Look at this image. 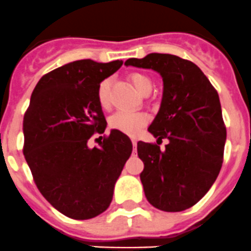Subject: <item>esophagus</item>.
<instances>
[{"label":"esophagus","instance_id":"1","mask_svg":"<svg viewBox=\"0 0 251 251\" xmlns=\"http://www.w3.org/2000/svg\"><path fill=\"white\" fill-rule=\"evenodd\" d=\"M131 142H132V146H134V151L136 150V145H137V141L135 139H132L131 140Z\"/></svg>","mask_w":251,"mask_h":251}]
</instances>
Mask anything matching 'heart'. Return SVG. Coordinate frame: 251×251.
<instances>
[{
    "mask_svg": "<svg viewBox=\"0 0 251 251\" xmlns=\"http://www.w3.org/2000/svg\"><path fill=\"white\" fill-rule=\"evenodd\" d=\"M130 80L137 91L142 95L150 94L152 89V81L148 75L142 72H132ZM98 101L102 109H107L110 106V81L106 78L99 83L98 87ZM149 116L144 112H116L110 117V127L114 130L121 131L130 136H136L142 127L148 124Z\"/></svg>",
    "mask_w": 251,
    "mask_h": 251,
    "instance_id": "heart-1",
    "label": "heart"
}]
</instances>
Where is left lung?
<instances>
[{
	"instance_id": "left-lung-1",
	"label": "left lung",
	"mask_w": 251,
	"mask_h": 251,
	"mask_svg": "<svg viewBox=\"0 0 251 251\" xmlns=\"http://www.w3.org/2000/svg\"><path fill=\"white\" fill-rule=\"evenodd\" d=\"M126 66L151 69L164 82L160 110L149 132L156 144L137 142L140 174L148 201L169 213L194 206L220 173L226 141L219 95L194 62L169 53L128 58Z\"/></svg>"
}]
</instances>
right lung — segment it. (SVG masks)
<instances>
[{"instance_id": "obj_1", "label": "right lung", "mask_w": 251, "mask_h": 251, "mask_svg": "<svg viewBox=\"0 0 251 251\" xmlns=\"http://www.w3.org/2000/svg\"><path fill=\"white\" fill-rule=\"evenodd\" d=\"M121 66L120 60H78L55 69L40 78L25 112L24 155L36 186L71 219L95 218L110 206L115 182L132 152L131 140L117 130L100 136L98 148L87 145L107 125L99 83Z\"/></svg>"}]
</instances>
